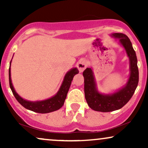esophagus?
Masks as SVG:
<instances>
[{
  "mask_svg": "<svg viewBox=\"0 0 148 148\" xmlns=\"http://www.w3.org/2000/svg\"><path fill=\"white\" fill-rule=\"evenodd\" d=\"M77 67L79 68V72L81 73L83 72L84 71V69L86 68V67H87V62L85 60L79 61L77 64Z\"/></svg>",
  "mask_w": 148,
  "mask_h": 148,
  "instance_id": "esophagus-1",
  "label": "esophagus"
}]
</instances>
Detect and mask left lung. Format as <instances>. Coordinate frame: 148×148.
Masks as SVG:
<instances>
[{"mask_svg":"<svg viewBox=\"0 0 148 148\" xmlns=\"http://www.w3.org/2000/svg\"><path fill=\"white\" fill-rule=\"evenodd\" d=\"M113 38L125 49L130 60V77L126 84L109 94L101 93L97 88L92 69L86 68L83 72L84 77L85 97L90 108L96 111L111 112L120 109L130 101L138 84L137 58L129 37L123 33H113Z\"/></svg>","mask_w":148,"mask_h":148,"instance_id":"1","label":"left lung"}]
</instances>
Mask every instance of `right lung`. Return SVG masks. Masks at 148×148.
Instances as JSON below:
<instances>
[{
	"label": "right lung",
	"instance_id": "add662e5",
	"mask_svg": "<svg viewBox=\"0 0 148 148\" xmlns=\"http://www.w3.org/2000/svg\"><path fill=\"white\" fill-rule=\"evenodd\" d=\"M11 62H10L9 68V82L10 88H11L13 95L18 101V103L24 108L39 113H48L60 109L61 107L63 106L64 100L67 97V92L70 88L73 78L76 74H79V70L76 67L69 70L66 73L58 91L57 92L55 95L51 97V98L45 100H42V101H28V100L23 99L21 96L18 95L13 86L11 79V70H10Z\"/></svg>",
	"mask_w": 148,
	"mask_h": 148
}]
</instances>
